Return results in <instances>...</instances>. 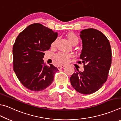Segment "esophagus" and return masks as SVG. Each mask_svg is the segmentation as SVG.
<instances>
[{
	"label": "esophagus",
	"instance_id": "34e87169",
	"mask_svg": "<svg viewBox=\"0 0 121 121\" xmlns=\"http://www.w3.org/2000/svg\"><path fill=\"white\" fill-rule=\"evenodd\" d=\"M65 65H59V66L58 67V69H59V70H60V69H62V68H64V67H65Z\"/></svg>",
	"mask_w": 121,
	"mask_h": 121
}]
</instances>
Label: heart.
<instances>
[{
    "mask_svg": "<svg viewBox=\"0 0 121 121\" xmlns=\"http://www.w3.org/2000/svg\"><path fill=\"white\" fill-rule=\"evenodd\" d=\"M67 37L73 45L77 44L79 42V38L73 32H70L67 35ZM56 41L52 43V46H54L56 44ZM71 57V55L69 53L64 52H59L55 56V60L58 63H64L68 62Z\"/></svg>",
    "mask_w": 121,
    "mask_h": 121,
    "instance_id": "obj_1",
    "label": "heart"
}]
</instances>
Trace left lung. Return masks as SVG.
Returning <instances> with one entry per match:
<instances>
[{
  "instance_id": "obj_1",
  "label": "left lung",
  "mask_w": 121,
  "mask_h": 121,
  "mask_svg": "<svg viewBox=\"0 0 121 121\" xmlns=\"http://www.w3.org/2000/svg\"><path fill=\"white\" fill-rule=\"evenodd\" d=\"M83 48L80 56L84 70L78 69L70 78L72 86L77 92L89 95L97 91L107 79L112 63V51L107 38L99 30L87 29L81 32Z\"/></svg>"
}]
</instances>
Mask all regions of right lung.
Returning a JSON list of instances; mask_svg holds the SVG:
<instances>
[{
	"label": "right lung",
	"instance_id": "right-lung-1",
	"mask_svg": "<svg viewBox=\"0 0 121 121\" xmlns=\"http://www.w3.org/2000/svg\"><path fill=\"white\" fill-rule=\"evenodd\" d=\"M58 33L38 23L30 24L20 32L13 47V70L24 87L40 91L50 86L59 70L45 65L44 51L50 49Z\"/></svg>",
	"mask_w": 121,
	"mask_h": 121
}]
</instances>
